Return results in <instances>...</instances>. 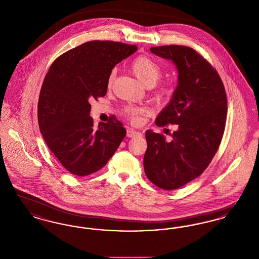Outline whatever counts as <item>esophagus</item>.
Segmentation results:
<instances>
[{"label": "esophagus", "mask_w": 259, "mask_h": 259, "mask_svg": "<svg viewBox=\"0 0 259 259\" xmlns=\"http://www.w3.org/2000/svg\"><path fill=\"white\" fill-rule=\"evenodd\" d=\"M137 136H141V133L133 130V129H130V128L127 129V137L128 138H134V137H137Z\"/></svg>", "instance_id": "1"}]
</instances>
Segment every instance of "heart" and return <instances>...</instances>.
Segmentation results:
<instances>
[{"label": "heart", "instance_id": "obj_1", "mask_svg": "<svg viewBox=\"0 0 259 259\" xmlns=\"http://www.w3.org/2000/svg\"><path fill=\"white\" fill-rule=\"evenodd\" d=\"M131 69L136 76L146 85L152 87L156 83L162 75V68L158 63L151 59L147 55H140L131 63ZM115 72L112 71L108 78V87H111L113 83ZM175 87L171 82H166L161 84L157 88L156 95L162 97H170L174 94ZM125 115L133 122H138L140 115L144 113V110L141 108H136L133 106H127L124 108Z\"/></svg>", "mask_w": 259, "mask_h": 259}]
</instances>
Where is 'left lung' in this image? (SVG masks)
I'll return each mask as SVG.
<instances>
[{
    "label": "left lung",
    "instance_id": "left-lung-1",
    "mask_svg": "<svg viewBox=\"0 0 259 259\" xmlns=\"http://www.w3.org/2000/svg\"><path fill=\"white\" fill-rule=\"evenodd\" d=\"M150 51L177 66L178 87L155 123L177 124L178 129L170 141L146 132L144 168L153 185L175 190L199 177L217 153L225 129L227 97L220 74L193 49L171 45Z\"/></svg>",
    "mask_w": 259,
    "mask_h": 259
}]
</instances>
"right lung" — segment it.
Wrapping results in <instances>:
<instances>
[{"label": "right lung", "instance_id": "obj_1", "mask_svg": "<svg viewBox=\"0 0 259 259\" xmlns=\"http://www.w3.org/2000/svg\"><path fill=\"white\" fill-rule=\"evenodd\" d=\"M137 50L135 45L90 40L51 64L39 92L37 120L48 147L71 174L101 170L126 135L118 120L94 127L89 100L106 95L113 67Z\"/></svg>", "mask_w": 259, "mask_h": 259}]
</instances>
